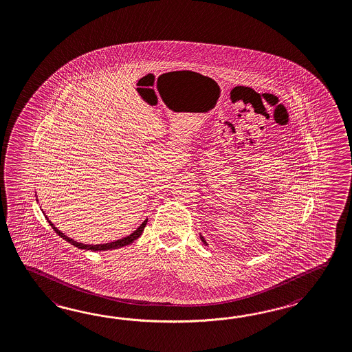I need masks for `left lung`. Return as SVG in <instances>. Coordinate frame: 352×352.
Listing matches in <instances>:
<instances>
[{
    "instance_id": "8db88e82",
    "label": "left lung",
    "mask_w": 352,
    "mask_h": 352,
    "mask_svg": "<svg viewBox=\"0 0 352 352\" xmlns=\"http://www.w3.org/2000/svg\"><path fill=\"white\" fill-rule=\"evenodd\" d=\"M200 238H201V241H203V242H204V245H206V242H205L204 237H200Z\"/></svg>"
}]
</instances>
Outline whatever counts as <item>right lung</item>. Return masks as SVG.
<instances>
[{"instance_id": "add662e5", "label": "right lung", "mask_w": 352, "mask_h": 352, "mask_svg": "<svg viewBox=\"0 0 352 352\" xmlns=\"http://www.w3.org/2000/svg\"><path fill=\"white\" fill-rule=\"evenodd\" d=\"M147 219L143 221L142 224H140V228L137 229V230H134L133 233H131V236H128V237L122 238V239H118V241H115V242H110V243H105V245H83V243H78V242H76L74 239H71V238L67 237L65 236L62 232H59L52 223L50 221V227L54 229L56 232H57L58 236H60V237L63 238V239H66L67 242H69L71 245H76V247H78V248H81V250H91V251H107V250H115V248H120V247H124V245H131L133 243L137 238L140 237V234L143 233V230L146 228V224H147Z\"/></svg>"}]
</instances>
